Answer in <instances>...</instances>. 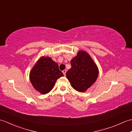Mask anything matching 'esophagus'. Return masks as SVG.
<instances>
[{
  "instance_id": "34e87169",
  "label": "esophagus",
  "mask_w": 132,
  "mask_h": 132,
  "mask_svg": "<svg viewBox=\"0 0 132 132\" xmlns=\"http://www.w3.org/2000/svg\"><path fill=\"white\" fill-rule=\"evenodd\" d=\"M62 72H63V74H64V76H65V75H66V70H64L62 71Z\"/></svg>"
}]
</instances>
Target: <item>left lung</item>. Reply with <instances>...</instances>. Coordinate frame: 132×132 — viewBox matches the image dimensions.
<instances>
[{
    "instance_id": "1",
    "label": "left lung",
    "mask_w": 132,
    "mask_h": 132,
    "mask_svg": "<svg viewBox=\"0 0 132 132\" xmlns=\"http://www.w3.org/2000/svg\"><path fill=\"white\" fill-rule=\"evenodd\" d=\"M71 68L66 77L75 90L83 92L93 85L98 76V69L87 53L79 51L71 61Z\"/></svg>"
}]
</instances>
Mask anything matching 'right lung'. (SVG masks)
Returning a JSON list of instances; mask_svg holds the SVG:
<instances>
[{"mask_svg": "<svg viewBox=\"0 0 132 132\" xmlns=\"http://www.w3.org/2000/svg\"><path fill=\"white\" fill-rule=\"evenodd\" d=\"M63 74L58 64L48 57H41L30 72V80L34 88L42 94L52 90L57 80Z\"/></svg>", "mask_w": 132, "mask_h": 132, "instance_id": "1", "label": "right lung"}]
</instances>
